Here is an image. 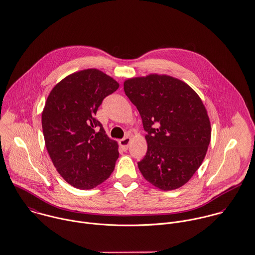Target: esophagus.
I'll list each match as a JSON object with an SVG mask.
<instances>
[{
  "mask_svg": "<svg viewBox=\"0 0 255 255\" xmlns=\"http://www.w3.org/2000/svg\"><path fill=\"white\" fill-rule=\"evenodd\" d=\"M129 142H130V138H129V136H127V137H125V138H123V139L120 140V145L122 146L123 149L127 150L128 147Z\"/></svg>",
  "mask_w": 255,
  "mask_h": 255,
  "instance_id": "esophagus-1",
  "label": "esophagus"
}]
</instances>
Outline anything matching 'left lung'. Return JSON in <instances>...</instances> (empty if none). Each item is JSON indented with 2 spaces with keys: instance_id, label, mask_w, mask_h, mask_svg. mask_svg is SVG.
<instances>
[{
  "instance_id": "8db88e82",
  "label": "left lung",
  "mask_w": 255,
  "mask_h": 255,
  "mask_svg": "<svg viewBox=\"0 0 255 255\" xmlns=\"http://www.w3.org/2000/svg\"><path fill=\"white\" fill-rule=\"evenodd\" d=\"M124 90L147 132V152L137 163L141 174L161 190L180 188L201 166L211 140L202 100L190 86L166 75L128 79Z\"/></svg>"
}]
</instances>
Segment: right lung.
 Listing matches in <instances>:
<instances>
[{"instance_id": "right-lung-1", "label": "right lung", "mask_w": 255, "mask_h": 255, "mask_svg": "<svg viewBox=\"0 0 255 255\" xmlns=\"http://www.w3.org/2000/svg\"><path fill=\"white\" fill-rule=\"evenodd\" d=\"M118 88L102 71L87 69L60 81L46 100L41 117L45 146L58 173L75 188L93 189L115 169L118 143L95 116Z\"/></svg>"}]
</instances>
